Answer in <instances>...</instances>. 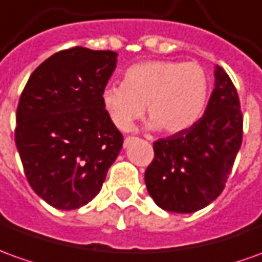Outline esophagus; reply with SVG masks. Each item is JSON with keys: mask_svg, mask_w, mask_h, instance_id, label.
I'll use <instances>...</instances> for the list:
<instances>
[{"mask_svg": "<svg viewBox=\"0 0 262 262\" xmlns=\"http://www.w3.org/2000/svg\"><path fill=\"white\" fill-rule=\"evenodd\" d=\"M129 141H131V138H129V137H128V138H125V141H124V147H128Z\"/></svg>", "mask_w": 262, "mask_h": 262, "instance_id": "1", "label": "esophagus"}]
</instances>
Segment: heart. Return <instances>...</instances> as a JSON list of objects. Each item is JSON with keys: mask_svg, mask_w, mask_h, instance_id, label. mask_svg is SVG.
I'll return each instance as SVG.
<instances>
[{"mask_svg": "<svg viewBox=\"0 0 262 262\" xmlns=\"http://www.w3.org/2000/svg\"><path fill=\"white\" fill-rule=\"evenodd\" d=\"M207 97L208 75L200 64L154 59L129 67L122 84L104 86L101 102L121 131L134 127L147 107L149 128L176 134L201 117Z\"/></svg>", "mask_w": 262, "mask_h": 262, "instance_id": "b5f03b06", "label": "heart"}]
</instances>
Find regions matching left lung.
<instances>
[{
	"label": "left lung",
	"instance_id": "1",
	"mask_svg": "<svg viewBox=\"0 0 262 262\" xmlns=\"http://www.w3.org/2000/svg\"><path fill=\"white\" fill-rule=\"evenodd\" d=\"M204 115L181 133L154 142L145 185L155 204L189 214L207 207L225 187L243 142L237 90L221 67Z\"/></svg>",
	"mask_w": 262,
	"mask_h": 262
}]
</instances>
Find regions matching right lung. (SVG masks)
Wrapping results in <instances>:
<instances>
[{"mask_svg": "<svg viewBox=\"0 0 262 262\" xmlns=\"http://www.w3.org/2000/svg\"><path fill=\"white\" fill-rule=\"evenodd\" d=\"M117 52L73 47L31 74L17 108L15 144L31 188L58 210H77L100 192L122 148L101 93Z\"/></svg>", "mask_w": 262, "mask_h": 262, "instance_id": "right-lung-1", "label": "right lung"}]
</instances>
